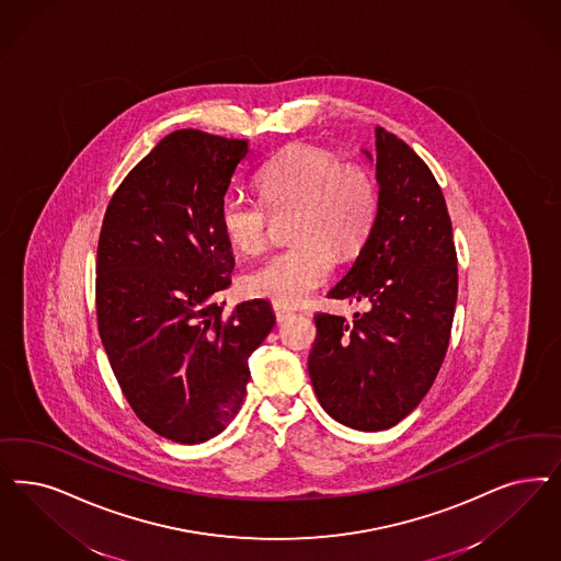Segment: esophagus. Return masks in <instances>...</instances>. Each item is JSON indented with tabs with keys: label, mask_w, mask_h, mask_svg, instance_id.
Here are the masks:
<instances>
[{
	"label": "esophagus",
	"mask_w": 561,
	"mask_h": 561,
	"mask_svg": "<svg viewBox=\"0 0 561 561\" xmlns=\"http://www.w3.org/2000/svg\"><path fill=\"white\" fill-rule=\"evenodd\" d=\"M273 312H275L277 323H284L286 319H290L291 314H294V310L286 309V307H282V305H273Z\"/></svg>",
	"instance_id": "1"
}]
</instances>
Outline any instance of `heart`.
Returning <instances> with one entry per match:
<instances>
[{"mask_svg": "<svg viewBox=\"0 0 561 561\" xmlns=\"http://www.w3.org/2000/svg\"><path fill=\"white\" fill-rule=\"evenodd\" d=\"M263 203L247 194H224L219 226L233 249L256 254L267 247L271 214L294 211L291 240L247 277L252 296L282 307L307 302L333 271V251H358L375 226L379 194L363 165L342 163L312 145H290L273 154L256 174Z\"/></svg>", "mask_w": 561, "mask_h": 561, "instance_id": "heart-1", "label": "heart"}]
</instances>
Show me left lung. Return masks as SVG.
I'll return each instance as SVG.
<instances>
[{"label":"left lung","mask_w":561,"mask_h":561,"mask_svg":"<svg viewBox=\"0 0 561 561\" xmlns=\"http://www.w3.org/2000/svg\"><path fill=\"white\" fill-rule=\"evenodd\" d=\"M379 209L365 247L329 296L367 312H317L309 354L314 393L358 431L398 425L444 363L458 298V259L444 193L404 140L375 128ZM368 159L373 157L368 151Z\"/></svg>","instance_id":"8db88e82"}]
</instances>
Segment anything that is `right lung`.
Masks as SVG:
<instances>
[{
	"label": "right lung",
	"instance_id": "1",
	"mask_svg": "<svg viewBox=\"0 0 561 561\" xmlns=\"http://www.w3.org/2000/svg\"><path fill=\"white\" fill-rule=\"evenodd\" d=\"M247 140L175 130L119 184L98 247V325L136 416L175 444H203L247 396L249 356L275 325L254 298L226 317L232 244L219 201Z\"/></svg>",
	"mask_w": 561,
	"mask_h": 561
}]
</instances>
